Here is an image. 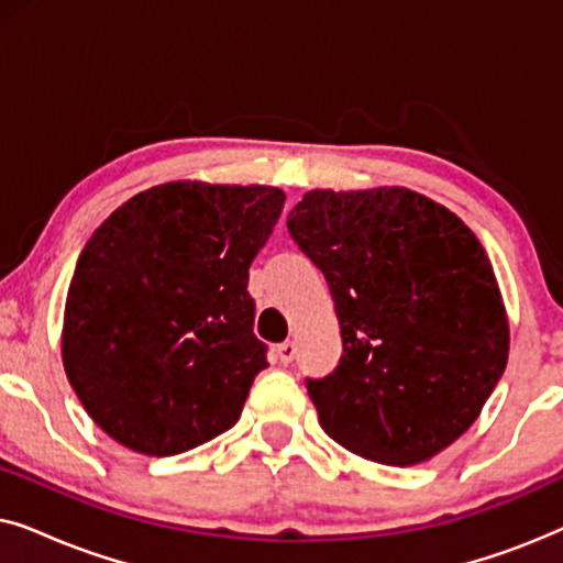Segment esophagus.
Instances as JSON below:
<instances>
[{
	"instance_id": "1",
	"label": "esophagus",
	"mask_w": 563,
	"mask_h": 563,
	"mask_svg": "<svg viewBox=\"0 0 563 563\" xmlns=\"http://www.w3.org/2000/svg\"><path fill=\"white\" fill-rule=\"evenodd\" d=\"M276 353H279V361L282 364H291L297 356V343L295 341H284L279 349H276Z\"/></svg>"
}]
</instances>
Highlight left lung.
<instances>
[{
  "instance_id": "8db88e82",
  "label": "left lung",
  "mask_w": 563,
  "mask_h": 563,
  "mask_svg": "<svg viewBox=\"0 0 563 563\" xmlns=\"http://www.w3.org/2000/svg\"><path fill=\"white\" fill-rule=\"evenodd\" d=\"M287 228L325 274L343 338L335 372L307 382L322 430L387 466L449 449L479 418L510 353L479 238L405 187L312 189Z\"/></svg>"
}]
</instances>
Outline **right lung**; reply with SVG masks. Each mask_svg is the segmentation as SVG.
Wrapping results in <instances>:
<instances>
[{
	"label": "right lung",
	"instance_id": "obj_1",
	"mask_svg": "<svg viewBox=\"0 0 563 563\" xmlns=\"http://www.w3.org/2000/svg\"><path fill=\"white\" fill-rule=\"evenodd\" d=\"M287 195L166 181L130 197L84 245L60 358L89 418L145 456H174L241 418L266 345L249 266Z\"/></svg>",
	"mask_w": 563,
	"mask_h": 563
}]
</instances>
